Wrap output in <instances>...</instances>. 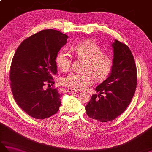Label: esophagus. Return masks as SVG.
<instances>
[{
  "mask_svg": "<svg viewBox=\"0 0 152 152\" xmlns=\"http://www.w3.org/2000/svg\"><path fill=\"white\" fill-rule=\"evenodd\" d=\"M67 92L69 93H76V92H78V91L74 89H72V88H68L67 89Z\"/></svg>",
  "mask_w": 152,
  "mask_h": 152,
  "instance_id": "1",
  "label": "esophagus"
}]
</instances>
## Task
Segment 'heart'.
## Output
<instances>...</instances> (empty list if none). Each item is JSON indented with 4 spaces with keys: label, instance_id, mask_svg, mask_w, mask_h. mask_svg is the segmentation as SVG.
Instances as JSON below:
<instances>
[{
    "label": "heart",
    "instance_id": "b5f03b06",
    "mask_svg": "<svg viewBox=\"0 0 152 152\" xmlns=\"http://www.w3.org/2000/svg\"><path fill=\"white\" fill-rule=\"evenodd\" d=\"M74 53L80 59L86 60L83 66V72H72L61 79V83L76 89H83L91 84L93 78L102 81L107 78L112 68V59L108 55L102 53L101 48L95 42L87 40L76 45ZM57 66L62 71L69 70L72 58L66 50H61L56 59ZM94 77H93L92 76Z\"/></svg>",
    "mask_w": 152,
    "mask_h": 152
}]
</instances>
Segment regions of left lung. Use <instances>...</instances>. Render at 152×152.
Returning <instances> with one entry per match:
<instances>
[{"label": "left lung", "instance_id": "left-lung-1", "mask_svg": "<svg viewBox=\"0 0 152 152\" xmlns=\"http://www.w3.org/2000/svg\"><path fill=\"white\" fill-rule=\"evenodd\" d=\"M111 46V72L96 87L99 94H93L86 106L87 115L101 122L112 121L121 115L130 104L137 88V67L129 48L117 40ZM103 93L104 97L101 95Z\"/></svg>", "mask_w": 152, "mask_h": 152}]
</instances>
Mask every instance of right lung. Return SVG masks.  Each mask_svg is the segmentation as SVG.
<instances>
[{
    "mask_svg": "<svg viewBox=\"0 0 152 152\" xmlns=\"http://www.w3.org/2000/svg\"><path fill=\"white\" fill-rule=\"evenodd\" d=\"M67 35L53 29L41 31L24 40L12 61L10 80L14 100L27 114L42 119L56 114L61 104L57 89H44L54 84L56 56L67 42Z\"/></svg>",
    "mask_w": 152,
    "mask_h": 152,
    "instance_id": "right-lung-1",
    "label": "right lung"
}]
</instances>
